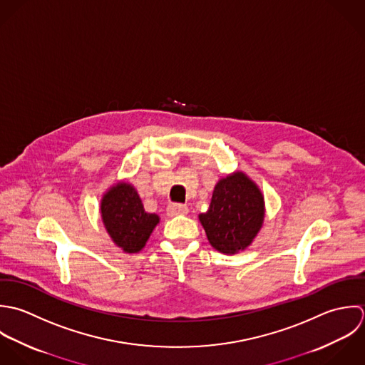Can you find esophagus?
Segmentation results:
<instances>
[{"instance_id": "1", "label": "esophagus", "mask_w": 365, "mask_h": 365, "mask_svg": "<svg viewBox=\"0 0 365 365\" xmlns=\"http://www.w3.org/2000/svg\"><path fill=\"white\" fill-rule=\"evenodd\" d=\"M189 209L187 206L185 205H179V203H170L168 207H166V215L169 217H173V216H183V215H187Z\"/></svg>"}]
</instances>
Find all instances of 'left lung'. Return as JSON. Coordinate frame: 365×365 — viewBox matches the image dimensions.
Wrapping results in <instances>:
<instances>
[{
  "instance_id": "1",
  "label": "left lung",
  "mask_w": 365,
  "mask_h": 365,
  "mask_svg": "<svg viewBox=\"0 0 365 365\" xmlns=\"http://www.w3.org/2000/svg\"><path fill=\"white\" fill-rule=\"evenodd\" d=\"M265 203L259 187L242 172L220 179L210 207L199 220L213 248L222 254L244 251L262 227Z\"/></svg>"
}]
</instances>
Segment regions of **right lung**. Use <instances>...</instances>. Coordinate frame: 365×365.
I'll return each mask as SVG.
<instances>
[{"instance_id":"1","label":"right lung","mask_w":365,"mask_h":365,"mask_svg":"<svg viewBox=\"0 0 365 365\" xmlns=\"http://www.w3.org/2000/svg\"><path fill=\"white\" fill-rule=\"evenodd\" d=\"M103 224L117 247L135 254L145 247L159 217L146 213L135 187L127 182L111 186L101 199Z\"/></svg>"}]
</instances>
